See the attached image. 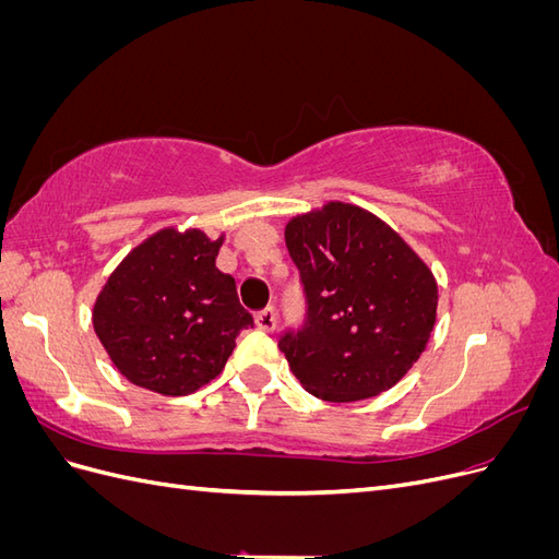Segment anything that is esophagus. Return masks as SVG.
Listing matches in <instances>:
<instances>
[{"instance_id":"obj_1","label":"esophagus","mask_w":559,"mask_h":559,"mask_svg":"<svg viewBox=\"0 0 559 559\" xmlns=\"http://www.w3.org/2000/svg\"><path fill=\"white\" fill-rule=\"evenodd\" d=\"M257 326H259L261 331H265V333H270V331H273V329L277 326V312H275L273 306H267L265 310H261V312L257 314Z\"/></svg>"}]
</instances>
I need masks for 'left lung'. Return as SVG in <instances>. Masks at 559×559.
Here are the masks:
<instances>
[{
    "mask_svg": "<svg viewBox=\"0 0 559 559\" xmlns=\"http://www.w3.org/2000/svg\"><path fill=\"white\" fill-rule=\"evenodd\" d=\"M284 238L306 294V319L277 343L292 373L331 403L386 392L431 337V270L376 214L345 202L294 216Z\"/></svg>",
    "mask_w": 559,
    "mask_h": 559,
    "instance_id": "left-lung-1",
    "label": "left lung"
}]
</instances>
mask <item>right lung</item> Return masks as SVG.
I'll return each instance as SVG.
<instances>
[{
    "instance_id": "add662e5",
    "label": "right lung",
    "mask_w": 559,
    "mask_h": 559,
    "mask_svg": "<svg viewBox=\"0 0 559 559\" xmlns=\"http://www.w3.org/2000/svg\"><path fill=\"white\" fill-rule=\"evenodd\" d=\"M224 238L163 228L109 275L93 326L114 366L138 386L186 396L222 373L253 317L216 267Z\"/></svg>"
}]
</instances>
